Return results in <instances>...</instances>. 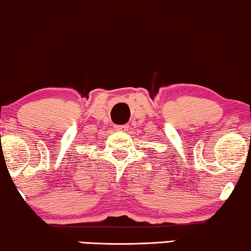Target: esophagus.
Returning a JSON list of instances; mask_svg holds the SVG:
<instances>
[{
  "label": "esophagus",
  "mask_w": 251,
  "mask_h": 251,
  "mask_svg": "<svg viewBox=\"0 0 251 251\" xmlns=\"http://www.w3.org/2000/svg\"><path fill=\"white\" fill-rule=\"evenodd\" d=\"M115 129L117 130V132H126V130L128 129V125H117L115 126Z\"/></svg>",
  "instance_id": "1"
}]
</instances>
